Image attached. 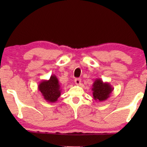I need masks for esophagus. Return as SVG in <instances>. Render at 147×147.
Wrapping results in <instances>:
<instances>
[{"instance_id": "34e87169", "label": "esophagus", "mask_w": 147, "mask_h": 147, "mask_svg": "<svg viewBox=\"0 0 147 147\" xmlns=\"http://www.w3.org/2000/svg\"><path fill=\"white\" fill-rule=\"evenodd\" d=\"M74 82L76 84V85H80L81 84V79L80 78H76L74 80Z\"/></svg>"}]
</instances>
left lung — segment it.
I'll use <instances>...</instances> for the list:
<instances>
[{
  "mask_svg": "<svg viewBox=\"0 0 147 147\" xmlns=\"http://www.w3.org/2000/svg\"><path fill=\"white\" fill-rule=\"evenodd\" d=\"M113 88L108 82H104L100 78H96L92 86L93 99L95 101L106 100L112 93Z\"/></svg>",
  "mask_w": 147,
  "mask_h": 147,
  "instance_id": "1",
  "label": "left lung"
}]
</instances>
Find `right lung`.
Returning a JSON list of instances; mask_svg holds the SVG:
<instances>
[{"label":"right lung","mask_w":147,"mask_h":147,"mask_svg":"<svg viewBox=\"0 0 147 147\" xmlns=\"http://www.w3.org/2000/svg\"><path fill=\"white\" fill-rule=\"evenodd\" d=\"M38 89L45 100L50 103L56 102L61 93L60 83L54 74L49 80H42L38 85Z\"/></svg>","instance_id":"add662e5"}]
</instances>
